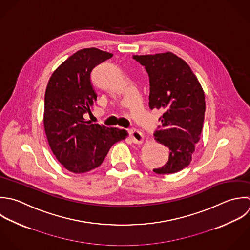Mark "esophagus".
Returning <instances> with one entry per match:
<instances>
[{
	"mask_svg": "<svg viewBox=\"0 0 250 250\" xmlns=\"http://www.w3.org/2000/svg\"><path fill=\"white\" fill-rule=\"evenodd\" d=\"M129 134H130V138H131L132 142L135 144H141L144 141L143 134L136 129H131L129 131Z\"/></svg>",
	"mask_w": 250,
	"mask_h": 250,
	"instance_id": "esophagus-1",
	"label": "esophagus"
}]
</instances>
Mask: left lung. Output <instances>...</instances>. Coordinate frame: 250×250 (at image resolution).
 Returning <instances> with one entry per match:
<instances>
[{"instance_id":"8db88e82","label":"left lung","mask_w":250,"mask_h":250,"mask_svg":"<svg viewBox=\"0 0 250 250\" xmlns=\"http://www.w3.org/2000/svg\"><path fill=\"white\" fill-rule=\"evenodd\" d=\"M150 78L149 107L164 112L156 141L168 148V161L158 174H171L188 167L203 130L205 91L190 66L174 53L134 55Z\"/></svg>"}]
</instances>
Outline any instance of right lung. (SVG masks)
Here are the masks:
<instances>
[{
  "label": "right lung",
  "mask_w": 250,
  "mask_h": 250,
  "mask_svg": "<svg viewBox=\"0 0 250 250\" xmlns=\"http://www.w3.org/2000/svg\"><path fill=\"white\" fill-rule=\"evenodd\" d=\"M113 54L95 47L75 52L52 73L45 89L43 127L51 152L69 171L98 167L110 148L128 136L125 129L91 124L84 119L97 96L90 72Z\"/></svg>",
  "instance_id": "right-lung-1"
}]
</instances>
